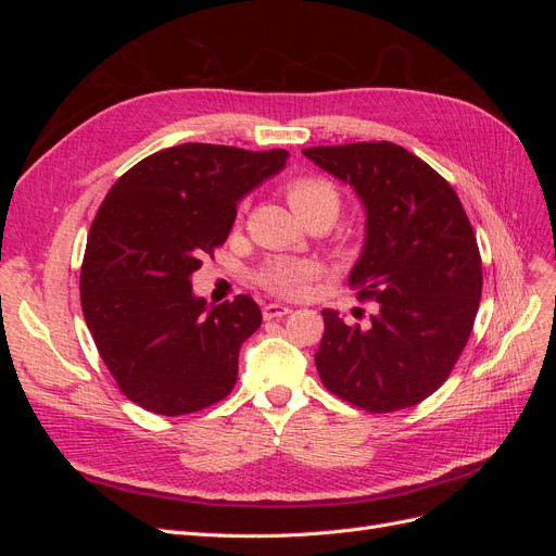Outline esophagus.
Masks as SVG:
<instances>
[{"label": "esophagus", "instance_id": "1", "mask_svg": "<svg viewBox=\"0 0 556 556\" xmlns=\"http://www.w3.org/2000/svg\"><path fill=\"white\" fill-rule=\"evenodd\" d=\"M290 313H292V308L282 306V304H266V306L262 308L264 319H278V317H285V315H290Z\"/></svg>", "mask_w": 556, "mask_h": 556}]
</instances>
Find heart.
Segmentation results:
<instances>
[{
	"label": "heart",
	"instance_id": "heart-1",
	"mask_svg": "<svg viewBox=\"0 0 556 556\" xmlns=\"http://www.w3.org/2000/svg\"><path fill=\"white\" fill-rule=\"evenodd\" d=\"M285 197L299 220L327 217L333 223L341 211V192L336 185L323 176H296L285 182ZM315 276L311 262L276 260L257 271V282L266 292L276 296H296L306 290V282Z\"/></svg>",
	"mask_w": 556,
	"mask_h": 556
}]
</instances>
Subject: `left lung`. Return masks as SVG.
Listing matches in <instances>:
<instances>
[{"mask_svg":"<svg viewBox=\"0 0 556 556\" xmlns=\"http://www.w3.org/2000/svg\"><path fill=\"white\" fill-rule=\"evenodd\" d=\"M319 169L350 182L366 208V241L350 271L368 325L323 311L315 366L331 394L368 413L417 406L452 374L482 294L476 231L452 185L390 141L306 148Z\"/></svg>","mask_w":556,"mask_h":556,"instance_id":"1","label":"left lung"}]
</instances>
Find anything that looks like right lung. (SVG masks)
<instances>
[{
  "mask_svg": "<svg viewBox=\"0 0 556 556\" xmlns=\"http://www.w3.org/2000/svg\"><path fill=\"white\" fill-rule=\"evenodd\" d=\"M288 150L164 148L115 180L92 220L80 306L121 392L166 417L204 410L237 384L239 350L262 325L248 294L220 306L192 294L239 199L278 174Z\"/></svg>",
  "mask_w": 556,
  "mask_h": 556,
  "instance_id": "1",
  "label": "right lung"
}]
</instances>
